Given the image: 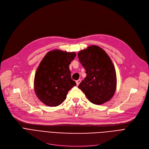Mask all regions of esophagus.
<instances>
[{
    "instance_id": "obj_1",
    "label": "esophagus",
    "mask_w": 149,
    "mask_h": 149,
    "mask_svg": "<svg viewBox=\"0 0 149 149\" xmlns=\"http://www.w3.org/2000/svg\"><path fill=\"white\" fill-rule=\"evenodd\" d=\"M80 82H81V80H80V79L77 80L76 81V83H77V86H79V84L80 83Z\"/></svg>"
}]
</instances>
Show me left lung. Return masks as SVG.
<instances>
[{"label": "left lung", "mask_w": 149, "mask_h": 149, "mask_svg": "<svg viewBox=\"0 0 149 149\" xmlns=\"http://www.w3.org/2000/svg\"><path fill=\"white\" fill-rule=\"evenodd\" d=\"M78 57L86 71V77L79 88L95 104H102L110 100L115 92L116 75L107 54L100 47L91 45L80 51Z\"/></svg>", "instance_id": "1"}]
</instances>
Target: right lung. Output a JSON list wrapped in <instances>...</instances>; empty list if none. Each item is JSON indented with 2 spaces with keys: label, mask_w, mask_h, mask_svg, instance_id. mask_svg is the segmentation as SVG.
<instances>
[{
  "label": "right lung",
  "mask_w": 149,
  "mask_h": 149,
  "mask_svg": "<svg viewBox=\"0 0 149 149\" xmlns=\"http://www.w3.org/2000/svg\"><path fill=\"white\" fill-rule=\"evenodd\" d=\"M76 54L58 49L48 52L38 65L34 78V91L45 104L56 107L65 100L68 91L76 86L69 66Z\"/></svg>",
  "instance_id": "1"
}]
</instances>
